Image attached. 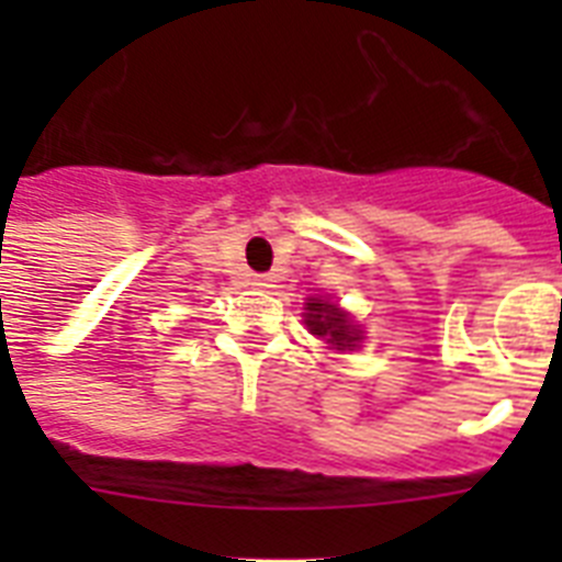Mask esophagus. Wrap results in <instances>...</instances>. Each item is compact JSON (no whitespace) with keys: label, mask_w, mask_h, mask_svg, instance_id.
<instances>
[{"label":"esophagus","mask_w":562,"mask_h":562,"mask_svg":"<svg viewBox=\"0 0 562 562\" xmlns=\"http://www.w3.org/2000/svg\"><path fill=\"white\" fill-rule=\"evenodd\" d=\"M250 284L256 286V290H270L272 286V278L270 276H252Z\"/></svg>","instance_id":"34e87169"}]
</instances>
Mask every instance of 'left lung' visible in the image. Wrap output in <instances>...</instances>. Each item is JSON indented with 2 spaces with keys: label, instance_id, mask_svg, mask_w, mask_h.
<instances>
[{
  "label": "left lung",
  "instance_id": "8db88e82",
  "mask_svg": "<svg viewBox=\"0 0 562 562\" xmlns=\"http://www.w3.org/2000/svg\"><path fill=\"white\" fill-rule=\"evenodd\" d=\"M306 326H310L312 335L326 337V340L335 346V349H351L357 340H360V331L351 326V321L337 310L329 301H317V297H310L306 304Z\"/></svg>",
  "mask_w": 562,
  "mask_h": 562
}]
</instances>
